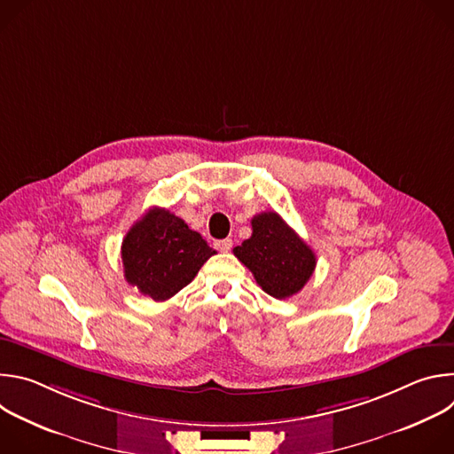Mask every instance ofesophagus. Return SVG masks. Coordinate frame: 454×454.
Returning <instances> with one entry per match:
<instances>
[{"instance_id":"obj_1","label":"esophagus","mask_w":454,"mask_h":454,"mask_svg":"<svg viewBox=\"0 0 454 454\" xmlns=\"http://www.w3.org/2000/svg\"><path fill=\"white\" fill-rule=\"evenodd\" d=\"M231 246H233V240H231V239H223V240H217V242H215V247H217L219 251H223V253L230 251Z\"/></svg>"}]
</instances>
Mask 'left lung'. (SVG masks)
I'll list each match as a JSON object with an SVG mask.
<instances>
[{
  "instance_id": "obj_1",
  "label": "left lung",
  "mask_w": 454,
  "mask_h": 454,
  "mask_svg": "<svg viewBox=\"0 0 454 454\" xmlns=\"http://www.w3.org/2000/svg\"><path fill=\"white\" fill-rule=\"evenodd\" d=\"M253 233L233 249L270 296L286 300L309 282L316 268L314 251L277 214L262 212L251 219Z\"/></svg>"
}]
</instances>
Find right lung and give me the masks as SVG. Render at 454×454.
I'll list each match as a JSON object with an SVG mask.
<instances>
[{
    "label": "right lung",
    "instance_id": "right-lung-1",
    "mask_svg": "<svg viewBox=\"0 0 454 454\" xmlns=\"http://www.w3.org/2000/svg\"><path fill=\"white\" fill-rule=\"evenodd\" d=\"M212 254L215 249L183 219L151 208L123 237V277L142 294L165 301L188 286Z\"/></svg>",
    "mask_w": 454,
    "mask_h": 454
}]
</instances>
